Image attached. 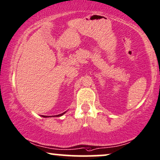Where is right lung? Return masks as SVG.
<instances>
[{
  "label": "right lung",
  "mask_w": 160,
  "mask_h": 160,
  "mask_svg": "<svg viewBox=\"0 0 160 160\" xmlns=\"http://www.w3.org/2000/svg\"><path fill=\"white\" fill-rule=\"evenodd\" d=\"M65 113H66V112H64V113H63L58 114V115H56V116H42V117H44V118H47V117H58V116H62V115H64Z\"/></svg>",
  "instance_id": "obj_1"
}]
</instances>
